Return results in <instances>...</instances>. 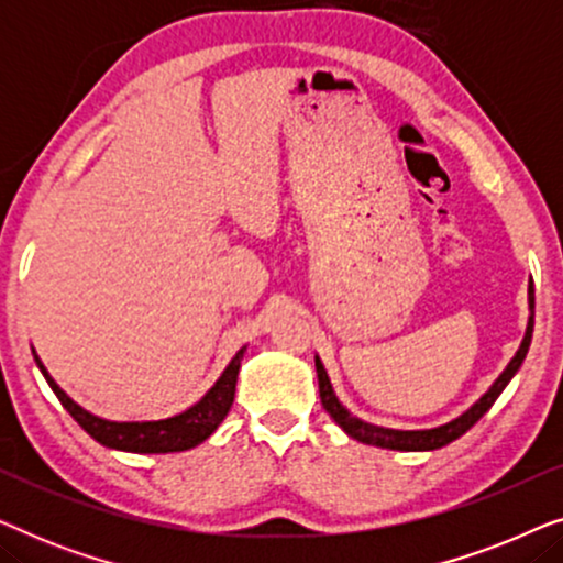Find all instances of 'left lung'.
<instances>
[{"instance_id":"8db88e82","label":"left lung","mask_w":563,"mask_h":563,"mask_svg":"<svg viewBox=\"0 0 563 563\" xmlns=\"http://www.w3.org/2000/svg\"><path fill=\"white\" fill-rule=\"evenodd\" d=\"M528 302H530V318H528V330H526V338H522L518 353H515L510 364L503 374L497 376V382L492 384L487 395H484L479 402H474L472 407L464 415H459L456 420L445 422V426H438V428H430V430H391V428H379V426H372V422H364L358 418H353V415L345 410V407L338 402L333 387H330V379H328V372L325 366L320 364V358L314 356V368H318V384H320V399H322V407H325L330 418H333L338 426H341L345 433L351 438H356L358 443H366V445H376V449H391V451H435V449H443V445H449L456 441L466 433L468 428L474 426L476 420L482 418L484 412L489 410L492 405H495V399L503 395V389L510 384V379L518 372L522 358H526V353L530 349V338H533V310H536V295H533V282H530V289H528Z\"/></svg>"}]
</instances>
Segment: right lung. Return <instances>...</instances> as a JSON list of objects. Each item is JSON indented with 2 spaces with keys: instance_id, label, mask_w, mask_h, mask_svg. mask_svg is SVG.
Returning a JSON list of instances; mask_svg holds the SVG:
<instances>
[{
  "instance_id": "1",
  "label": "right lung",
  "mask_w": 563,
  "mask_h": 563,
  "mask_svg": "<svg viewBox=\"0 0 563 563\" xmlns=\"http://www.w3.org/2000/svg\"><path fill=\"white\" fill-rule=\"evenodd\" d=\"M243 353L245 349L235 353V358L230 361L220 379L214 382V387L207 391L197 405H191L189 410H184L181 415H174V418H166V420H145V422H114V420L97 418V415H91L84 410V407L76 405L74 399L68 397L56 382H53V376L45 372V366L41 364V358L37 356H35V364L41 366L45 382H48L51 389L56 391L60 405L71 412V418L79 422V426L87 430L97 443L107 445V449L130 451V453H176V451H189L202 441H207V438L218 430L220 422L225 420L228 410L233 407L238 368H241Z\"/></svg>"
}]
</instances>
